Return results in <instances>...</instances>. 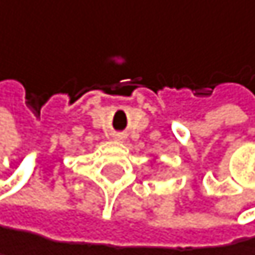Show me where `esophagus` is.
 <instances>
[{
  "instance_id": "34e87169",
  "label": "esophagus",
  "mask_w": 255,
  "mask_h": 255,
  "mask_svg": "<svg viewBox=\"0 0 255 255\" xmlns=\"http://www.w3.org/2000/svg\"><path fill=\"white\" fill-rule=\"evenodd\" d=\"M116 138H117V139H125V135H124V133H117Z\"/></svg>"
}]
</instances>
